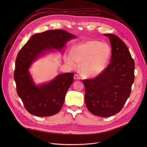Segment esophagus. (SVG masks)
<instances>
[{
	"label": "esophagus",
	"instance_id": "1",
	"mask_svg": "<svg viewBox=\"0 0 147 147\" xmlns=\"http://www.w3.org/2000/svg\"><path fill=\"white\" fill-rule=\"evenodd\" d=\"M74 80H80L81 79V77L77 74H76L74 76Z\"/></svg>",
	"mask_w": 147,
	"mask_h": 147
}]
</instances>
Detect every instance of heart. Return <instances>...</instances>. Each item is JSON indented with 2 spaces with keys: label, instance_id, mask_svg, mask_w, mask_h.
I'll return each mask as SVG.
<instances>
[{
  "label": "heart",
  "instance_id": "heart-1",
  "mask_svg": "<svg viewBox=\"0 0 147 147\" xmlns=\"http://www.w3.org/2000/svg\"><path fill=\"white\" fill-rule=\"evenodd\" d=\"M71 53L65 58L67 63L76 67L78 62H82V73L87 77L95 78L106 69L111 58V49L107 44L90 40L74 46Z\"/></svg>",
  "mask_w": 147,
  "mask_h": 147
}]
</instances>
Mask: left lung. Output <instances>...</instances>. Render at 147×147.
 <instances>
[{
  "instance_id": "obj_1",
  "label": "left lung",
  "mask_w": 147,
  "mask_h": 147,
  "mask_svg": "<svg viewBox=\"0 0 147 147\" xmlns=\"http://www.w3.org/2000/svg\"><path fill=\"white\" fill-rule=\"evenodd\" d=\"M112 47L111 63L99 76L83 80L85 102L94 115L107 117L119 113L130 95L135 64L124 42L117 35L105 34Z\"/></svg>"
}]
</instances>
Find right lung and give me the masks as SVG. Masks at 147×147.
<instances>
[{"instance_id":"right-lung-1","label":"right lung","mask_w":147,"mask_h":147,"mask_svg":"<svg viewBox=\"0 0 147 147\" xmlns=\"http://www.w3.org/2000/svg\"><path fill=\"white\" fill-rule=\"evenodd\" d=\"M76 38L65 30H48L33 35L19 51L14 78L17 94L31 115L47 117L57 114L73 82L74 73L59 74L51 81L38 86L28 71L31 65L43 53L53 49L62 51L67 41Z\"/></svg>"}]
</instances>
